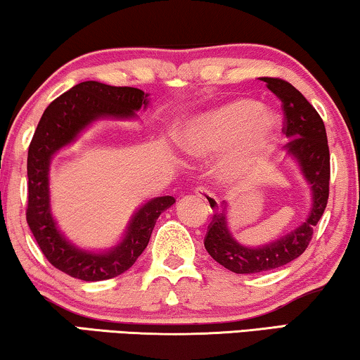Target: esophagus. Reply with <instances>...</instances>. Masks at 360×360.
Here are the masks:
<instances>
[{
    "mask_svg": "<svg viewBox=\"0 0 360 360\" xmlns=\"http://www.w3.org/2000/svg\"><path fill=\"white\" fill-rule=\"evenodd\" d=\"M195 194L199 195L200 199L205 202L207 209H209L210 214H214V215L220 214V202H219V199H217L214 194H212L210 191H207L205 187H199V189L195 191Z\"/></svg>",
    "mask_w": 360,
    "mask_h": 360,
    "instance_id": "1",
    "label": "esophagus"
}]
</instances>
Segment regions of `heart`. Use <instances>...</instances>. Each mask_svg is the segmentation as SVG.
Masks as SVG:
<instances>
[{"label":"heart","mask_w":360,"mask_h":360,"mask_svg":"<svg viewBox=\"0 0 360 360\" xmlns=\"http://www.w3.org/2000/svg\"><path fill=\"white\" fill-rule=\"evenodd\" d=\"M281 130L274 110L252 98H235L202 112L176 131V143L191 158H209L230 150L224 171L245 178L259 169Z\"/></svg>","instance_id":"1"}]
</instances>
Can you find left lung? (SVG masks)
I'll use <instances>...</instances> for the list:
<instances>
[{"label":"left lung","mask_w":360,"mask_h":360,"mask_svg":"<svg viewBox=\"0 0 360 360\" xmlns=\"http://www.w3.org/2000/svg\"><path fill=\"white\" fill-rule=\"evenodd\" d=\"M267 89L282 103L285 125L282 131L288 139L283 146L287 158L300 169L310 187L311 205L305 221L276 240L257 246L243 245L233 236L229 221V205L214 215L205 235V250L214 259L236 274H256L277 269L297 259L307 250L313 229L320 221L330 195V148L325 124L315 108L300 91L279 78H264Z\"/></svg>","instance_id":"left-lung-1"}]
</instances>
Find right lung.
Returning <instances> with one entry per match:
<instances>
[{
	"label": "right lung",
	"mask_w": 360,
	"mask_h": 360,
	"mask_svg": "<svg viewBox=\"0 0 360 360\" xmlns=\"http://www.w3.org/2000/svg\"><path fill=\"white\" fill-rule=\"evenodd\" d=\"M148 93L129 86L83 81L45 109L27 153V224L37 245L52 266L86 282L117 277L130 269L148 245L156 220L174 204L171 195L146 200L130 217L120 240L108 250H84L58 229L50 205V165L65 146L98 120H136L150 104Z\"/></svg>",
	"instance_id": "obj_1"
}]
</instances>
